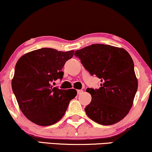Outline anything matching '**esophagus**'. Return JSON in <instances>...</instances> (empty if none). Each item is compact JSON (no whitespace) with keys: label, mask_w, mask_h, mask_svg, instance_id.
<instances>
[{"label":"esophagus","mask_w":152,"mask_h":152,"mask_svg":"<svg viewBox=\"0 0 152 152\" xmlns=\"http://www.w3.org/2000/svg\"><path fill=\"white\" fill-rule=\"evenodd\" d=\"M82 92H83V90H77V94H81Z\"/></svg>","instance_id":"34e87169"}]
</instances>
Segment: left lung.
<instances>
[{
	"mask_svg": "<svg viewBox=\"0 0 152 152\" xmlns=\"http://www.w3.org/2000/svg\"><path fill=\"white\" fill-rule=\"evenodd\" d=\"M74 55L102 82L99 89H86L91 95V102L85 108L87 116L105 126L123 119L129 112L138 88L129 53L124 48L96 43L76 50Z\"/></svg>",
	"mask_w": 152,
	"mask_h": 152,
	"instance_id": "8db88e82",
	"label": "left lung"
}]
</instances>
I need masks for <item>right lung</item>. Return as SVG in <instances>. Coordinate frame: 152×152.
<instances>
[{"instance_id":"obj_1","label":"right lung","mask_w":152,"mask_h":152,"mask_svg":"<svg viewBox=\"0 0 152 152\" xmlns=\"http://www.w3.org/2000/svg\"><path fill=\"white\" fill-rule=\"evenodd\" d=\"M74 50L58 51L50 48L33 50L16 63L12 89L23 114L39 126H50L65 114L75 89L63 90L51 83L63 78L61 69Z\"/></svg>"}]
</instances>
